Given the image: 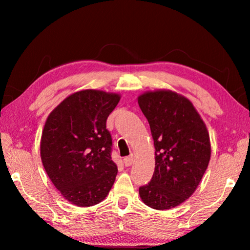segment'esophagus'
Instances as JSON below:
<instances>
[{
  "mask_svg": "<svg viewBox=\"0 0 250 250\" xmlns=\"http://www.w3.org/2000/svg\"><path fill=\"white\" fill-rule=\"evenodd\" d=\"M124 163H125V167H130V166H132V163H133V158H132V156H125V158L124 159Z\"/></svg>",
  "mask_w": 250,
  "mask_h": 250,
  "instance_id": "34e87169",
  "label": "esophagus"
}]
</instances>
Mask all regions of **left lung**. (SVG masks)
I'll use <instances>...</instances> for the list:
<instances>
[{
	"label": "left lung",
	"mask_w": 250,
	"mask_h": 250,
	"mask_svg": "<svg viewBox=\"0 0 250 250\" xmlns=\"http://www.w3.org/2000/svg\"><path fill=\"white\" fill-rule=\"evenodd\" d=\"M138 103L155 147L153 176L139 194L149 207L170 209L195 192L208 167V131L191 101L174 91L145 92Z\"/></svg>",
	"instance_id": "obj_1"
}]
</instances>
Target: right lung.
Segmentation results:
<instances>
[{
	"instance_id": "add662e5",
	"label": "right lung",
	"mask_w": 250,
	"mask_h": 250,
	"mask_svg": "<svg viewBox=\"0 0 250 250\" xmlns=\"http://www.w3.org/2000/svg\"><path fill=\"white\" fill-rule=\"evenodd\" d=\"M120 100L118 94L87 89L67 97L45 122L41 158L65 200L80 207L104 201L118 167L105 122Z\"/></svg>"
}]
</instances>
